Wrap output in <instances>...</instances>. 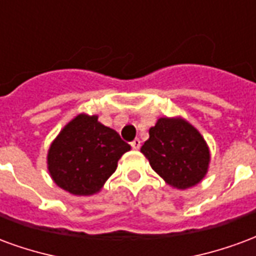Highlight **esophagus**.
Listing matches in <instances>:
<instances>
[{
    "label": "esophagus",
    "instance_id": "1",
    "mask_svg": "<svg viewBox=\"0 0 256 256\" xmlns=\"http://www.w3.org/2000/svg\"><path fill=\"white\" fill-rule=\"evenodd\" d=\"M130 145H132V148H133V150H140V146H141V141H140L138 138H136V140H133V141H132V142H130Z\"/></svg>",
    "mask_w": 256,
    "mask_h": 256
}]
</instances>
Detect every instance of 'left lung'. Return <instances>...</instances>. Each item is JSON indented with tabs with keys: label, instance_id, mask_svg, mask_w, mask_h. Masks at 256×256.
Segmentation results:
<instances>
[{
	"label": "left lung",
	"instance_id": "1",
	"mask_svg": "<svg viewBox=\"0 0 256 256\" xmlns=\"http://www.w3.org/2000/svg\"><path fill=\"white\" fill-rule=\"evenodd\" d=\"M150 167L177 189L194 186L206 176L210 150L192 124L180 118H160L141 146Z\"/></svg>",
	"mask_w": 256,
	"mask_h": 256
}]
</instances>
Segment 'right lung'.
Here are the masks:
<instances>
[{"label": "right lung", "instance_id": "right-lung-1", "mask_svg": "<svg viewBox=\"0 0 256 256\" xmlns=\"http://www.w3.org/2000/svg\"><path fill=\"white\" fill-rule=\"evenodd\" d=\"M130 145L101 124L97 116L78 115L60 132L48 152V168L64 190L89 196L98 192L115 172Z\"/></svg>", "mask_w": 256, "mask_h": 256}]
</instances>
